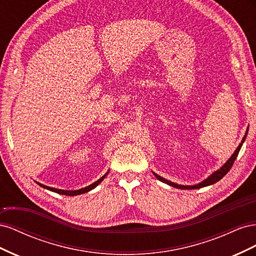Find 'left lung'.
<instances>
[{
  "mask_svg": "<svg viewBox=\"0 0 256 256\" xmlns=\"http://www.w3.org/2000/svg\"><path fill=\"white\" fill-rule=\"evenodd\" d=\"M248 130H249V127H248V129H246V134H244V136L242 138V143L239 144V146L237 147L236 150L234 152V154H232L230 158V159L226 162V164H223L219 170H216V171H214L210 176H208V177L206 178V180H204L203 182H198V184H193V186H184V184H175V182H170V180H166V178H164V177H161V176L157 175V174L154 173V172H152V174H154V176H156L157 180H159L160 182H164V184H168V186H172V187H174V188H177V189H182V190L200 189V188H203V187H207V186L214 184H216V182H219V180H221V178H223L224 176H226V173H228V172L230 171V170L232 166H233L234 161L236 160V158H237V156H238V152H239L240 148H242V144H244V140H246V134H248Z\"/></svg>",
  "mask_w": 256,
  "mask_h": 256,
  "instance_id": "left-lung-1",
  "label": "left lung"
}]
</instances>
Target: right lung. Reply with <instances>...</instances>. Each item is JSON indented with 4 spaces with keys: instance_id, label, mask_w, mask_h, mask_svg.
<instances>
[{
    "instance_id": "add662e5",
    "label": "right lung",
    "mask_w": 256,
    "mask_h": 256,
    "mask_svg": "<svg viewBox=\"0 0 256 256\" xmlns=\"http://www.w3.org/2000/svg\"><path fill=\"white\" fill-rule=\"evenodd\" d=\"M108 173H109V171H108L102 178H99V180H98L97 182H92V184L88 186V187L79 189V190H62V189H56V188L48 187V186H44V184H40V182H37L38 184H40V187H42V188H44V189H47V190H50V191H52V192L58 193V194H63V196H79V194H83V193H86V192L92 190L94 188H96L97 186L104 180L106 176L108 175Z\"/></svg>"
}]
</instances>
